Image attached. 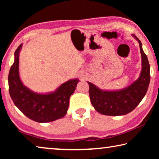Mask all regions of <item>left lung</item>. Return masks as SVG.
<instances>
[{"instance_id":"1","label":"left lung","mask_w":159,"mask_h":159,"mask_svg":"<svg viewBox=\"0 0 159 159\" xmlns=\"http://www.w3.org/2000/svg\"><path fill=\"white\" fill-rule=\"evenodd\" d=\"M138 40L140 48L142 68L140 76L134 83L123 90L107 91L101 90L93 83L89 85L91 103L97 111L107 116H121L131 112L140 103L146 95L150 82V66L146 54L142 48V43Z\"/></svg>"}]
</instances>
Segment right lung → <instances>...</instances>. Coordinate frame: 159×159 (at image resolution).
<instances>
[{"instance_id": "right-lung-1", "label": "right lung", "mask_w": 159, "mask_h": 159, "mask_svg": "<svg viewBox=\"0 0 159 159\" xmlns=\"http://www.w3.org/2000/svg\"><path fill=\"white\" fill-rule=\"evenodd\" d=\"M22 44L15 52L14 63L8 75L9 93L15 105L30 119L39 123L54 121L66 115L69 98L76 90L79 79L64 83L54 93H34L21 83L19 75V55Z\"/></svg>"}]
</instances>
